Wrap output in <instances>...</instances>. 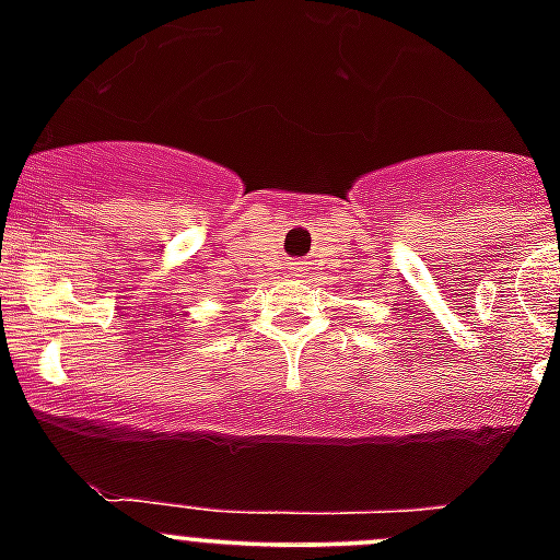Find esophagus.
Masks as SVG:
<instances>
[{
  "instance_id": "34e87169",
  "label": "esophagus",
  "mask_w": 560,
  "mask_h": 560,
  "mask_svg": "<svg viewBox=\"0 0 560 560\" xmlns=\"http://www.w3.org/2000/svg\"><path fill=\"white\" fill-rule=\"evenodd\" d=\"M294 269H300V266H294Z\"/></svg>"
}]
</instances>
